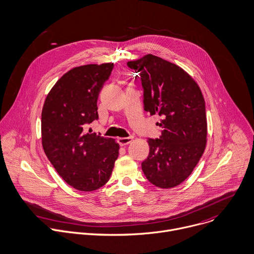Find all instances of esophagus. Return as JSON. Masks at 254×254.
<instances>
[{"instance_id": "1", "label": "esophagus", "mask_w": 254, "mask_h": 254, "mask_svg": "<svg viewBox=\"0 0 254 254\" xmlns=\"http://www.w3.org/2000/svg\"><path fill=\"white\" fill-rule=\"evenodd\" d=\"M133 140V136H129V137H121V138H118L117 141L119 143L120 146H124V145H127L129 144L131 141Z\"/></svg>"}]
</instances>
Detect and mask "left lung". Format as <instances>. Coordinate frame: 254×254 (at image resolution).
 I'll return each instance as SVG.
<instances>
[{
  "label": "left lung",
  "instance_id": "8db88e82",
  "mask_svg": "<svg viewBox=\"0 0 254 254\" xmlns=\"http://www.w3.org/2000/svg\"><path fill=\"white\" fill-rule=\"evenodd\" d=\"M127 65L141 81L144 110L162 117V135L148 139L142 170L153 185L175 187L191 174L206 146L204 98L183 69L159 57L148 54Z\"/></svg>",
  "mask_w": 254,
  "mask_h": 254
}]
</instances>
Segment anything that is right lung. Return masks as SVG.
I'll return each mask as SVG.
<instances>
[{"label":"right lung","instance_id":"right-lung-1","mask_svg":"<svg viewBox=\"0 0 254 254\" xmlns=\"http://www.w3.org/2000/svg\"><path fill=\"white\" fill-rule=\"evenodd\" d=\"M113 63L73 68L49 92L42 110V144L58 174L80 191H94L110 179L119 144L100 133H86L98 120L97 100Z\"/></svg>","mask_w":254,"mask_h":254}]
</instances>
